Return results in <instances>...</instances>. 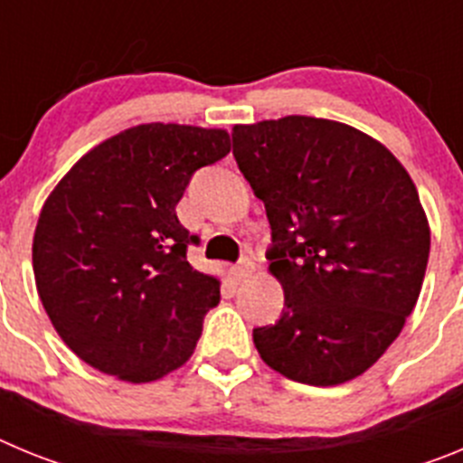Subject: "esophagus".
<instances>
[{
    "label": "esophagus",
    "mask_w": 463,
    "mask_h": 463,
    "mask_svg": "<svg viewBox=\"0 0 463 463\" xmlns=\"http://www.w3.org/2000/svg\"><path fill=\"white\" fill-rule=\"evenodd\" d=\"M250 273H252V260H250V257H243L239 264H234V267H232V276H234L236 280H243V278H248Z\"/></svg>",
    "instance_id": "34e87169"
}]
</instances>
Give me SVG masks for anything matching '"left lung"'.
Masks as SVG:
<instances>
[{
  "label": "left lung",
  "mask_w": 463,
  "mask_h": 463,
  "mask_svg": "<svg viewBox=\"0 0 463 463\" xmlns=\"http://www.w3.org/2000/svg\"><path fill=\"white\" fill-rule=\"evenodd\" d=\"M234 157L271 224L276 325L252 329L285 378L331 387L371 369L422 289L429 222L415 183L383 143L343 122L288 116L236 125Z\"/></svg>",
  "instance_id": "obj_1"
}]
</instances>
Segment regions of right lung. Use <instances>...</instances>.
I'll use <instances>...</instances> for the list:
<instances>
[{
	"instance_id": "add662e5",
	"label": "right lung",
	"mask_w": 463,
	"mask_h": 463,
	"mask_svg": "<svg viewBox=\"0 0 463 463\" xmlns=\"http://www.w3.org/2000/svg\"><path fill=\"white\" fill-rule=\"evenodd\" d=\"M229 150L224 129L138 125L83 155L46 199L32 245L36 289L92 369L153 383L192 357L220 280L187 261L199 236L175 203L194 171Z\"/></svg>"
}]
</instances>
